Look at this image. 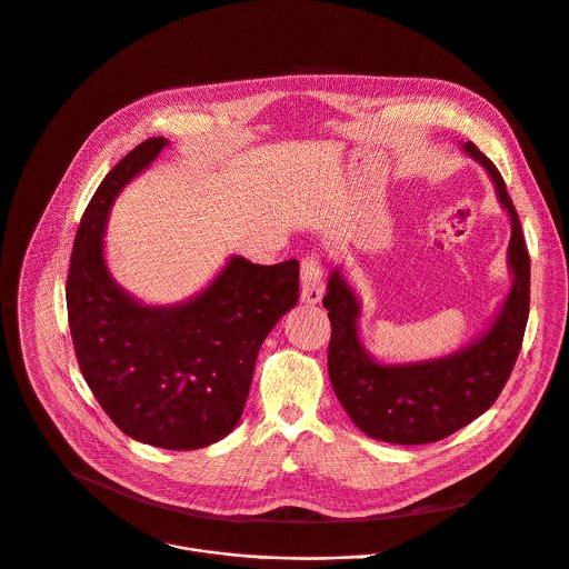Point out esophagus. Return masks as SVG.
<instances>
[{
  "instance_id": "1",
  "label": "esophagus",
  "mask_w": 569,
  "mask_h": 569,
  "mask_svg": "<svg viewBox=\"0 0 569 569\" xmlns=\"http://www.w3.org/2000/svg\"><path fill=\"white\" fill-rule=\"evenodd\" d=\"M300 271H302V291H300L302 302H307V305H318V302L322 300V293H325L320 260H318L316 256L302 258Z\"/></svg>"
}]
</instances>
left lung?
I'll return each mask as SVG.
<instances>
[{
  "instance_id": "obj_1",
  "label": "left lung",
  "mask_w": 569,
  "mask_h": 569,
  "mask_svg": "<svg viewBox=\"0 0 569 569\" xmlns=\"http://www.w3.org/2000/svg\"><path fill=\"white\" fill-rule=\"evenodd\" d=\"M462 151L489 173L511 222L507 247L511 289L491 325L473 342L433 360L378 362L360 340L358 296L340 269L329 276L322 298L331 320L329 378L353 425L376 440L425 445L469 425L493 405L522 345L529 313V253L518 213L489 158L473 142H465Z\"/></svg>"
}]
</instances>
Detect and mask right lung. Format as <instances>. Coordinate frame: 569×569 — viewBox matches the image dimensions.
<instances>
[{
	"label": "right lung",
	"mask_w": 569,
	"mask_h": 569,
	"mask_svg": "<svg viewBox=\"0 0 569 569\" xmlns=\"http://www.w3.org/2000/svg\"><path fill=\"white\" fill-rule=\"evenodd\" d=\"M167 144L144 140L98 187L73 242L67 307L82 376L109 418L133 440L200 449L238 425L258 351L298 302L300 269L233 256L187 302L151 307L127 293L104 260L109 211Z\"/></svg>",
	"instance_id": "1"
}]
</instances>
